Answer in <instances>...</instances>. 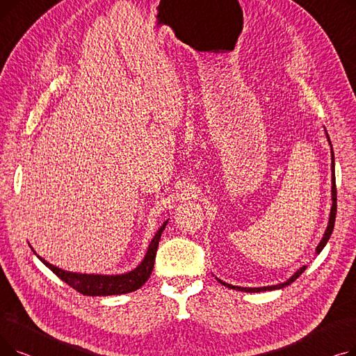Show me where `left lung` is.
<instances>
[{
  "label": "left lung",
  "mask_w": 356,
  "mask_h": 356,
  "mask_svg": "<svg viewBox=\"0 0 356 356\" xmlns=\"http://www.w3.org/2000/svg\"><path fill=\"white\" fill-rule=\"evenodd\" d=\"M325 128V127H323ZM325 134H326V138L329 141V145H330V156H332V208H330V213H329V222H327V227H326V231L319 242V245L316 247V254H321L322 250L326 247L327 241L333 232V227H334V219H336V181H334V154H333V148H332V143H330V138H329V134L325 128ZM307 268V266H303L298 268L289 280H286L284 283H280V284H275V286H266V287H239V286H232V284H228L225 282H222V280H219L216 277L218 282L225 286L228 289H232V290H238V291H247V293H259V291H271V290H280V289H284L286 286L291 284L296 278H298L302 275V273H305V270Z\"/></svg>",
  "instance_id": "obj_1"
}]
</instances>
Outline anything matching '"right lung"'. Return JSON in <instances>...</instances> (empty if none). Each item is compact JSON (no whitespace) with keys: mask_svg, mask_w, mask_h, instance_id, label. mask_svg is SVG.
<instances>
[{"mask_svg":"<svg viewBox=\"0 0 356 356\" xmlns=\"http://www.w3.org/2000/svg\"><path fill=\"white\" fill-rule=\"evenodd\" d=\"M165 220L163 225L159 228L156 235L153 236L152 242L147 248V252L143 258L141 263L128 273L124 274H82V273H72L62 270L59 267H54L53 264L47 263L44 258L37 255L35 251L31 248V251L37 255L42 263L51 270L56 275L66 284H69L72 289L85 294V296H118V294H127L131 291L138 290L141 286L148 280L149 274H152L154 268V261H156V252L159 248V242L161 238V232L164 231Z\"/></svg>","mask_w":356,"mask_h":356,"instance_id":"add662e5","label":"right lung"}]
</instances>
